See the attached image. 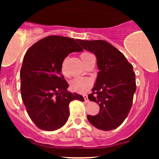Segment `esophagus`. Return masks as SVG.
<instances>
[{"mask_svg":"<svg viewBox=\"0 0 159 159\" xmlns=\"http://www.w3.org/2000/svg\"><path fill=\"white\" fill-rule=\"evenodd\" d=\"M83 96H84V100H85L86 102H88L89 100H88V97H87V95L84 94V95H83Z\"/></svg>","mask_w":159,"mask_h":159,"instance_id":"esophagus-1","label":"esophagus"}]
</instances>
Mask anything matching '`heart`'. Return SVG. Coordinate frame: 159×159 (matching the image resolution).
Listing matches in <instances>:
<instances>
[{
  "mask_svg": "<svg viewBox=\"0 0 159 159\" xmlns=\"http://www.w3.org/2000/svg\"><path fill=\"white\" fill-rule=\"evenodd\" d=\"M93 55L90 53L89 52H84L80 55L82 62L84 63H85L86 61L88 59V57L90 56ZM65 63H63L62 64V72L63 73H65V68H64ZM93 84L92 80H90V78H83V77H78L75 78L74 79H72L70 81V87L72 90L75 91V92L78 93H84L86 92L87 90H88L90 88V87Z\"/></svg>",
  "mask_w": 159,
  "mask_h": 159,
  "instance_id": "b5f03b06",
  "label": "heart"
}]
</instances>
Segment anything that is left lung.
I'll use <instances>...</instances> for the list:
<instances>
[{"instance_id":"obj_1","label":"left lung","mask_w":159,"mask_h":159,"mask_svg":"<svg viewBox=\"0 0 159 159\" xmlns=\"http://www.w3.org/2000/svg\"><path fill=\"white\" fill-rule=\"evenodd\" d=\"M77 41L97 59V78L88 98L98 104L100 111L95 116L87 115V119L100 130L116 129L127 117L136 90L132 65L123 53L106 41Z\"/></svg>"}]
</instances>
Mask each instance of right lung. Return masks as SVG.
<instances>
[{"instance_id": "obj_1", "label": "right lung", "mask_w": 159, "mask_h": 159, "mask_svg": "<svg viewBox=\"0 0 159 159\" xmlns=\"http://www.w3.org/2000/svg\"><path fill=\"white\" fill-rule=\"evenodd\" d=\"M83 52L72 38L50 36L40 39L27 50L20 78L21 94L27 114L39 129L54 131L65 125L72 100L84 102L76 93L67 90L62 64L72 52Z\"/></svg>"}]
</instances>
